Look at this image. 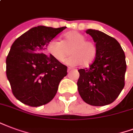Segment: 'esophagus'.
<instances>
[{
  "instance_id": "obj_1",
  "label": "esophagus",
  "mask_w": 133,
  "mask_h": 133,
  "mask_svg": "<svg viewBox=\"0 0 133 133\" xmlns=\"http://www.w3.org/2000/svg\"><path fill=\"white\" fill-rule=\"evenodd\" d=\"M72 70V68H68V72H70Z\"/></svg>"
}]
</instances>
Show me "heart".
<instances>
[{
	"label": "heart",
	"mask_w": 133,
	"mask_h": 133,
	"mask_svg": "<svg viewBox=\"0 0 133 133\" xmlns=\"http://www.w3.org/2000/svg\"><path fill=\"white\" fill-rule=\"evenodd\" d=\"M77 31H69L63 35V41L54 39L47 46V51L58 61H63L69 55L72 56L65 61V63L76 66L80 64L88 65L92 63L97 54V47L91 41Z\"/></svg>",
	"instance_id": "obj_1"
}]
</instances>
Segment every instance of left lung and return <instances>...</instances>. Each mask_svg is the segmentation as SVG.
<instances>
[{"instance_id":"1","label":"left lung","mask_w":133,"mask_h":133,"mask_svg":"<svg viewBox=\"0 0 133 133\" xmlns=\"http://www.w3.org/2000/svg\"><path fill=\"white\" fill-rule=\"evenodd\" d=\"M97 47L94 62L78 70L77 89L84 102L102 107L111 104L123 89L126 71L125 56L116 39L99 30L89 29Z\"/></svg>"}]
</instances>
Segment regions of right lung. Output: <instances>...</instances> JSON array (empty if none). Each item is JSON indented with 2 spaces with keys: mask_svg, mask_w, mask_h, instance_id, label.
Returning <instances> with one entry per match:
<instances>
[{
  "mask_svg": "<svg viewBox=\"0 0 133 133\" xmlns=\"http://www.w3.org/2000/svg\"><path fill=\"white\" fill-rule=\"evenodd\" d=\"M65 28L35 26L13 42L6 58V75L12 94L22 103L40 107L56 94L67 66L44 52L49 42Z\"/></svg>",
  "mask_w": 133,
  "mask_h": 133,
  "instance_id": "right-lung-1",
  "label": "right lung"
}]
</instances>
